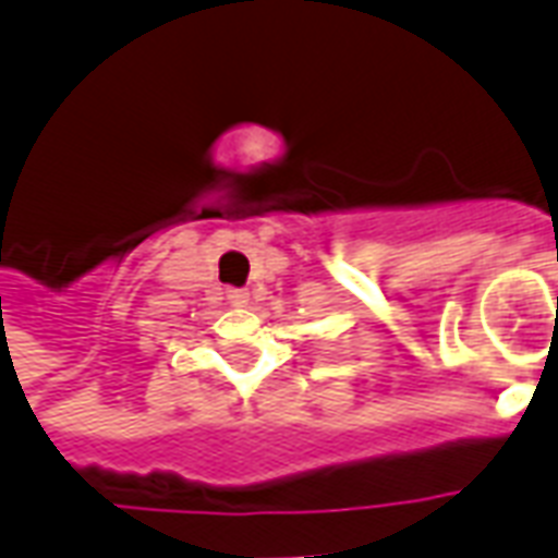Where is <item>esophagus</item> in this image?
<instances>
[{
	"label": "esophagus",
	"instance_id": "obj_1",
	"mask_svg": "<svg viewBox=\"0 0 558 558\" xmlns=\"http://www.w3.org/2000/svg\"><path fill=\"white\" fill-rule=\"evenodd\" d=\"M227 299H230L232 307H244V304L251 302V292H247V290H230V292H227Z\"/></svg>",
	"mask_w": 558,
	"mask_h": 558
}]
</instances>
